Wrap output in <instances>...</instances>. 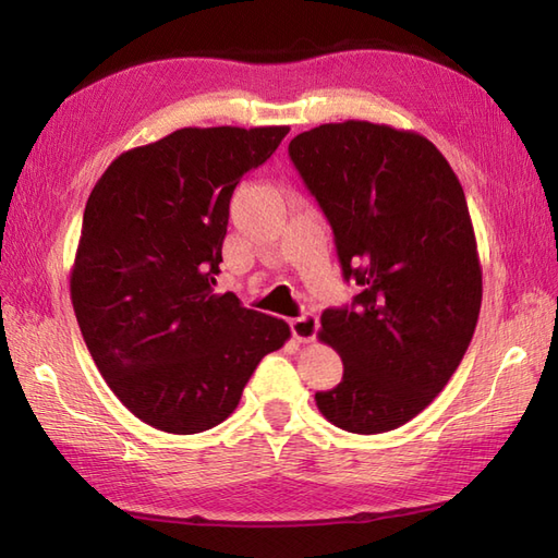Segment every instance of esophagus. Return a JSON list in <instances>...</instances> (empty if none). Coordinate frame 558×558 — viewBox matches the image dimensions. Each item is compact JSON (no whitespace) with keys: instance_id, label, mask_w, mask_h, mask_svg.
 <instances>
[{"instance_id":"1","label":"esophagus","mask_w":558,"mask_h":558,"mask_svg":"<svg viewBox=\"0 0 558 558\" xmlns=\"http://www.w3.org/2000/svg\"><path fill=\"white\" fill-rule=\"evenodd\" d=\"M290 328H292V336L298 338L300 342H312L316 338V330H318V316L316 314H302L298 318H292Z\"/></svg>"}]
</instances>
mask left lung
<instances>
[{"instance_id": "1", "label": "left lung", "mask_w": 558, "mask_h": 558, "mask_svg": "<svg viewBox=\"0 0 558 558\" xmlns=\"http://www.w3.org/2000/svg\"><path fill=\"white\" fill-rule=\"evenodd\" d=\"M290 160L333 228L352 306L326 310L318 338L342 381L316 393L352 434L398 429L441 393L475 333L482 266L465 192L429 138L388 124H322Z\"/></svg>"}]
</instances>
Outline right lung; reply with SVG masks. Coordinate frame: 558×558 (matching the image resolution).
Listing matches in <instances>:
<instances>
[{"label": "right lung", "instance_id": "add662e5", "mask_svg": "<svg viewBox=\"0 0 558 558\" xmlns=\"http://www.w3.org/2000/svg\"><path fill=\"white\" fill-rule=\"evenodd\" d=\"M290 126H186L112 160L93 186L71 304L98 372L141 422L198 434L240 405L282 318L213 290L230 198Z\"/></svg>", "mask_w": 558, "mask_h": 558}]
</instances>
